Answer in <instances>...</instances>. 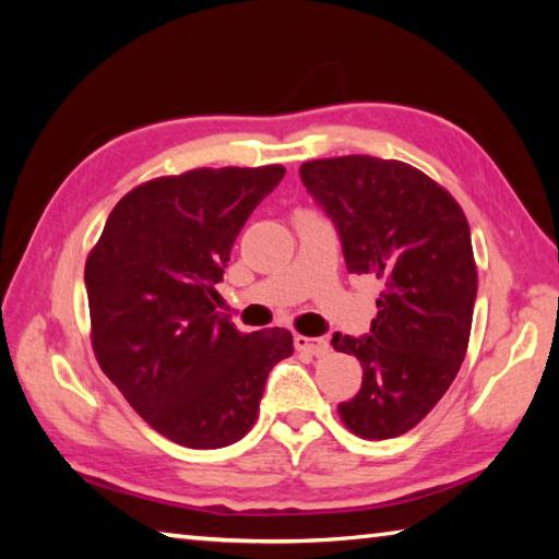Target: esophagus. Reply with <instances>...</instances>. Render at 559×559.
I'll return each instance as SVG.
<instances>
[{
	"instance_id": "1",
	"label": "esophagus",
	"mask_w": 559,
	"mask_h": 559,
	"mask_svg": "<svg viewBox=\"0 0 559 559\" xmlns=\"http://www.w3.org/2000/svg\"><path fill=\"white\" fill-rule=\"evenodd\" d=\"M296 349L298 353H308L316 357H325L330 353V343L325 337H308V335H296Z\"/></svg>"
}]
</instances>
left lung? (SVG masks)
<instances>
[{
    "label": "left lung",
    "mask_w": 559,
    "mask_h": 559,
    "mask_svg": "<svg viewBox=\"0 0 559 559\" xmlns=\"http://www.w3.org/2000/svg\"><path fill=\"white\" fill-rule=\"evenodd\" d=\"M300 177L335 222L347 271L382 281L370 335L330 340L362 365V386L337 414L362 439L402 437L447 394L466 357L478 288L466 214L400 159H310Z\"/></svg>",
    "instance_id": "left-lung-1"
}]
</instances>
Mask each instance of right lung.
Returning <instances> with one entry per match:
<instances>
[{
    "label": "right lung",
    "instance_id": "1",
    "mask_svg": "<svg viewBox=\"0 0 559 559\" xmlns=\"http://www.w3.org/2000/svg\"><path fill=\"white\" fill-rule=\"evenodd\" d=\"M286 167H200L138 185L86 259L100 370L157 433L222 449L251 431L286 328L239 333L216 310L231 246Z\"/></svg>",
    "mask_w": 559,
    "mask_h": 559
}]
</instances>
